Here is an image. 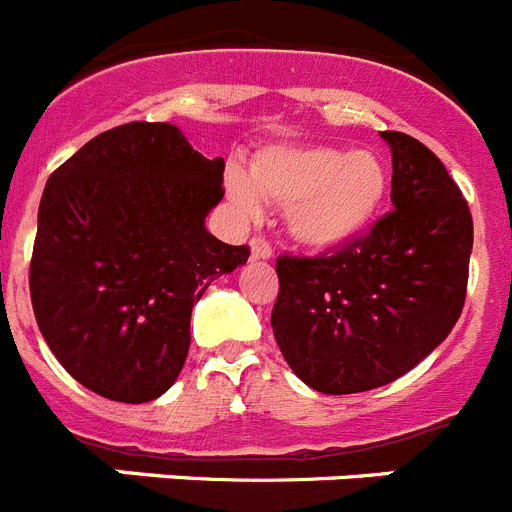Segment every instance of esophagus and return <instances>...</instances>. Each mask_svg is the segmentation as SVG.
Wrapping results in <instances>:
<instances>
[{
  "mask_svg": "<svg viewBox=\"0 0 512 512\" xmlns=\"http://www.w3.org/2000/svg\"><path fill=\"white\" fill-rule=\"evenodd\" d=\"M271 253H274V248H271V243L266 241V238H261V235L251 238V256H253V259H271Z\"/></svg>",
  "mask_w": 512,
  "mask_h": 512,
  "instance_id": "obj_1",
  "label": "esophagus"
}]
</instances>
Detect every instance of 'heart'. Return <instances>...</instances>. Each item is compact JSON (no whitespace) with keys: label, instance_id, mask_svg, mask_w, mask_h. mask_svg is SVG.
I'll return each instance as SVG.
<instances>
[{"label":"heart","instance_id":"b5f03b06","mask_svg":"<svg viewBox=\"0 0 512 512\" xmlns=\"http://www.w3.org/2000/svg\"><path fill=\"white\" fill-rule=\"evenodd\" d=\"M390 176L372 151L338 146H271L225 174L228 197L246 215L259 212V194L284 207L289 233L315 248L351 241L382 207Z\"/></svg>","mask_w":512,"mask_h":512}]
</instances>
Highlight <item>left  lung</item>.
<instances>
[{"label": "left lung", "instance_id": "8db88e82", "mask_svg": "<svg viewBox=\"0 0 512 512\" xmlns=\"http://www.w3.org/2000/svg\"><path fill=\"white\" fill-rule=\"evenodd\" d=\"M392 205L318 256L277 259L274 338L292 372L325 395L395 382L449 336L467 300L472 212L441 158L397 130Z\"/></svg>", "mask_w": 512, "mask_h": 512}]
</instances>
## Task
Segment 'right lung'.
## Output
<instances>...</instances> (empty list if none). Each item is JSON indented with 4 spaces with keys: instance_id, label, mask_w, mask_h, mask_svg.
Returning a JSON list of instances; mask_svg holds the SVG:
<instances>
[{
    "instance_id": "add662e5",
    "label": "right lung",
    "mask_w": 512,
    "mask_h": 512,
    "mask_svg": "<svg viewBox=\"0 0 512 512\" xmlns=\"http://www.w3.org/2000/svg\"><path fill=\"white\" fill-rule=\"evenodd\" d=\"M223 171L176 125L138 120L99 133L51 174L30 300L53 356L87 390L138 405L179 377L194 302L251 256L205 228Z\"/></svg>"
}]
</instances>
